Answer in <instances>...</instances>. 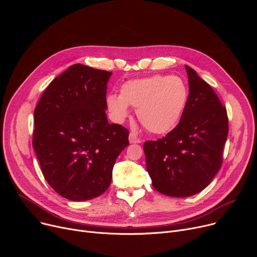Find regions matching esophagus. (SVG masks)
Segmentation results:
<instances>
[{
  "mask_svg": "<svg viewBox=\"0 0 257 257\" xmlns=\"http://www.w3.org/2000/svg\"><path fill=\"white\" fill-rule=\"evenodd\" d=\"M129 142H130V144H140L142 141H141V139H139L136 136V134H134L133 132H131L129 134Z\"/></svg>",
  "mask_w": 257,
  "mask_h": 257,
  "instance_id": "1",
  "label": "esophagus"
}]
</instances>
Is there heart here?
I'll return each mask as SVG.
<instances>
[{"instance_id":"b5f03b06","label":"heart","mask_w":257,"mask_h":257,"mask_svg":"<svg viewBox=\"0 0 257 257\" xmlns=\"http://www.w3.org/2000/svg\"><path fill=\"white\" fill-rule=\"evenodd\" d=\"M188 93L182 78L155 75L127 81L120 86V94H108L106 105L116 121L128 116L129 105L136 107L145 128L161 134L176 126L186 107Z\"/></svg>"}]
</instances>
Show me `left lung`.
I'll use <instances>...</instances> for the list:
<instances>
[{"label": "left lung", "instance_id": "obj_1", "mask_svg": "<svg viewBox=\"0 0 257 257\" xmlns=\"http://www.w3.org/2000/svg\"><path fill=\"white\" fill-rule=\"evenodd\" d=\"M185 70L190 93L179 124L165 138L144 144L153 187L177 198L196 195L211 182L228 136L226 107L196 71L188 65Z\"/></svg>", "mask_w": 257, "mask_h": 257}]
</instances>
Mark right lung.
<instances>
[{
	"label": "right lung",
	"mask_w": 257,
	"mask_h": 257,
	"mask_svg": "<svg viewBox=\"0 0 257 257\" xmlns=\"http://www.w3.org/2000/svg\"><path fill=\"white\" fill-rule=\"evenodd\" d=\"M111 74L73 64L49 84L34 110V151L45 179L65 199L102 195L129 145V131L108 123L105 112Z\"/></svg>",
	"instance_id": "obj_1"
}]
</instances>
